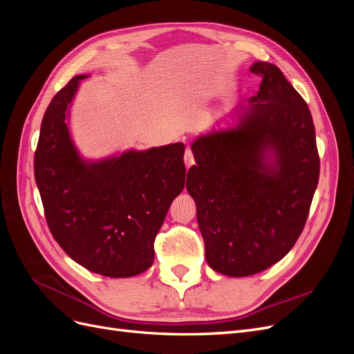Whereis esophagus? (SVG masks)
I'll list each match as a JSON object with an SVG mask.
<instances>
[{
	"label": "esophagus",
	"mask_w": 354,
	"mask_h": 354,
	"mask_svg": "<svg viewBox=\"0 0 354 354\" xmlns=\"http://www.w3.org/2000/svg\"><path fill=\"white\" fill-rule=\"evenodd\" d=\"M185 164H186L187 169L195 164V158H194V153H192L190 149H186V152H185Z\"/></svg>",
	"instance_id": "esophagus-1"
}]
</instances>
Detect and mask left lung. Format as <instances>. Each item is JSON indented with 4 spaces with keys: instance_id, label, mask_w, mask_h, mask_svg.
<instances>
[{
    "instance_id": "1",
    "label": "left lung",
    "mask_w": 354,
    "mask_h": 354,
    "mask_svg": "<svg viewBox=\"0 0 354 354\" xmlns=\"http://www.w3.org/2000/svg\"><path fill=\"white\" fill-rule=\"evenodd\" d=\"M260 91L233 113L226 130L192 143L195 165L186 189L212 270L260 273L291 251L319 181L312 113L276 65L255 62Z\"/></svg>"
}]
</instances>
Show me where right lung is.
<instances>
[{"label":"right lung","instance_id":"obj_1","mask_svg":"<svg viewBox=\"0 0 354 354\" xmlns=\"http://www.w3.org/2000/svg\"><path fill=\"white\" fill-rule=\"evenodd\" d=\"M87 77H73L48 104L35 151V181L62 250L93 273L130 277L155 260L156 234L185 187V145L82 158L68 118L80 81Z\"/></svg>","mask_w":354,"mask_h":354}]
</instances>
